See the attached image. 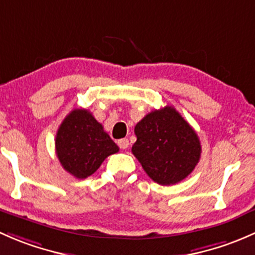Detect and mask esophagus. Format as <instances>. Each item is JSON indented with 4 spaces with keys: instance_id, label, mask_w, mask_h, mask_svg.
Returning <instances> with one entry per match:
<instances>
[{
    "instance_id": "obj_1",
    "label": "esophagus",
    "mask_w": 255,
    "mask_h": 255,
    "mask_svg": "<svg viewBox=\"0 0 255 255\" xmlns=\"http://www.w3.org/2000/svg\"><path fill=\"white\" fill-rule=\"evenodd\" d=\"M118 145L122 149H127L128 147V138H122V140L118 141Z\"/></svg>"
}]
</instances>
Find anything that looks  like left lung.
Instances as JSON below:
<instances>
[{"label":"left lung","mask_w":255,"mask_h":255,"mask_svg":"<svg viewBox=\"0 0 255 255\" xmlns=\"http://www.w3.org/2000/svg\"><path fill=\"white\" fill-rule=\"evenodd\" d=\"M133 156L153 182L173 185L194 170L201 145L194 128L173 107L148 113L135 127Z\"/></svg>","instance_id":"left-lung-1"}]
</instances>
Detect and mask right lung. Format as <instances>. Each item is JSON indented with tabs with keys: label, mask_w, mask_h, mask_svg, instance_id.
<instances>
[{
	"label": "right lung",
	"mask_w": 255,
	"mask_h": 255,
	"mask_svg": "<svg viewBox=\"0 0 255 255\" xmlns=\"http://www.w3.org/2000/svg\"><path fill=\"white\" fill-rule=\"evenodd\" d=\"M57 158L66 172L78 179L93 174L104 159L119 151L92 113L73 109L64 119L55 138Z\"/></svg>",
	"instance_id": "obj_1"
}]
</instances>
